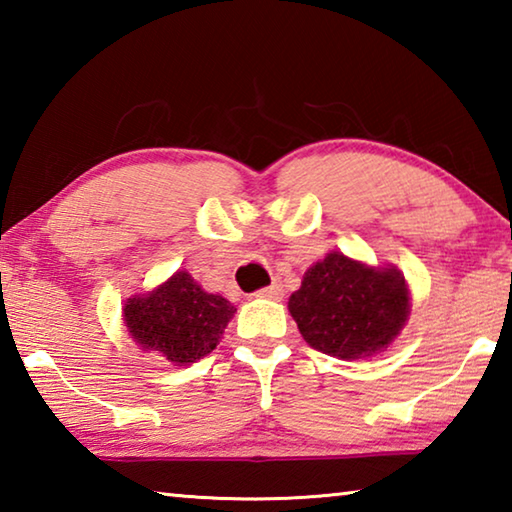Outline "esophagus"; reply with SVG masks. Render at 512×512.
<instances>
[{
	"mask_svg": "<svg viewBox=\"0 0 512 512\" xmlns=\"http://www.w3.org/2000/svg\"><path fill=\"white\" fill-rule=\"evenodd\" d=\"M259 298H266V300H282L284 298V289L280 284H271V287H266L262 291H257Z\"/></svg>",
	"mask_w": 512,
	"mask_h": 512,
	"instance_id": "obj_1",
	"label": "esophagus"
}]
</instances>
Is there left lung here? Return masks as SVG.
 <instances>
[{"instance_id": "1", "label": "left lung", "mask_w": 512, "mask_h": 512, "mask_svg": "<svg viewBox=\"0 0 512 512\" xmlns=\"http://www.w3.org/2000/svg\"><path fill=\"white\" fill-rule=\"evenodd\" d=\"M289 311L311 348L339 359H363L395 341L411 296L395 266H368L329 253L309 268Z\"/></svg>"}]
</instances>
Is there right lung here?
Wrapping results in <instances>:
<instances>
[{
  "label": "right lung",
  "mask_w": 512,
  "mask_h": 512,
  "mask_svg": "<svg viewBox=\"0 0 512 512\" xmlns=\"http://www.w3.org/2000/svg\"><path fill=\"white\" fill-rule=\"evenodd\" d=\"M235 311L232 302L203 291L192 275L178 271L144 296L128 298L124 323L144 352L189 366L219 345Z\"/></svg>",
  "instance_id": "obj_1"
}]
</instances>
